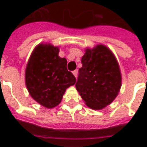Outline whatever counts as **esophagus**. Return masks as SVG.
<instances>
[{"mask_svg": "<svg viewBox=\"0 0 147 147\" xmlns=\"http://www.w3.org/2000/svg\"><path fill=\"white\" fill-rule=\"evenodd\" d=\"M72 73H73V75H74V76H75V77H77V76H78V70H75V71H72Z\"/></svg>", "mask_w": 147, "mask_h": 147, "instance_id": "34e87169", "label": "esophagus"}]
</instances>
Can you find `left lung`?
Returning a JSON list of instances; mask_svg holds the SVG:
<instances>
[{
    "label": "left lung",
    "mask_w": 147,
    "mask_h": 147,
    "mask_svg": "<svg viewBox=\"0 0 147 147\" xmlns=\"http://www.w3.org/2000/svg\"><path fill=\"white\" fill-rule=\"evenodd\" d=\"M82 63L76 89L89 108L103 109L121 90L122 76L117 58L105 45L98 44L85 49Z\"/></svg>",
    "instance_id": "left-lung-1"
}]
</instances>
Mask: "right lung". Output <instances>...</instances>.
<instances>
[{
    "mask_svg": "<svg viewBox=\"0 0 147 147\" xmlns=\"http://www.w3.org/2000/svg\"><path fill=\"white\" fill-rule=\"evenodd\" d=\"M59 47L48 42L38 44L29 58L25 70V84L33 100L48 109L62 101L68 88L76 79L66 68L65 58L59 56Z\"/></svg>",
    "mask_w": 147,
    "mask_h": 147,
    "instance_id": "add662e5",
    "label": "right lung"
}]
</instances>
